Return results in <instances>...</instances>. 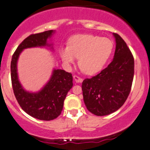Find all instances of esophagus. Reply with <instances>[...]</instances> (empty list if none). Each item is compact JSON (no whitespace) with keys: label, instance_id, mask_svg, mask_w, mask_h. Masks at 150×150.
<instances>
[{"label":"esophagus","instance_id":"esophagus-1","mask_svg":"<svg viewBox=\"0 0 150 150\" xmlns=\"http://www.w3.org/2000/svg\"><path fill=\"white\" fill-rule=\"evenodd\" d=\"M73 78H74V80H75V82H77V83H79V82H82V81H83V79L81 78V77H80L77 76V75H74Z\"/></svg>","mask_w":150,"mask_h":150}]
</instances>
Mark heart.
<instances>
[{"label": "heart", "mask_w": 150, "mask_h": 150, "mask_svg": "<svg viewBox=\"0 0 150 150\" xmlns=\"http://www.w3.org/2000/svg\"><path fill=\"white\" fill-rule=\"evenodd\" d=\"M113 49L111 39L93 34H77L70 39L68 46L60 49V56L67 66L74 64L79 58L80 68L88 75L102 69Z\"/></svg>", "instance_id": "heart-1"}]
</instances>
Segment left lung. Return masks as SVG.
Segmentation results:
<instances>
[{
	"mask_svg": "<svg viewBox=\"0 0 150 150\" xmlns=\"http://www.w3.org/2000/svg\"><path fill=\"white\" fill-rule=\"evenodd\" d=\"M116 50L113 61L100 73L82 82L85 104L96 116L111 114L126 101L134 76V58L126 43L113 33Z\"/></svg>",
	"mask_w": 150,
	"mask_h": 150,
	"instance_id": "obj_1",
	"label": "left lung"
}]
</instances>
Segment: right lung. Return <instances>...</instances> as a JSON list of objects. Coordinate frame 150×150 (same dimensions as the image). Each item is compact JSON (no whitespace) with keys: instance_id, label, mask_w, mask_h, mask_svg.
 I'll use <instances>...</instances> for the list:
<instances>
[{"instance_id":"obj_1","label":"right lung","mask_w":150,"mask_h":150,"mask_svg":"<svg viewBox=\"0 0 150 150\" xmlns=\"http://www.w3.org/2000/svg\"><path fill=\"white\" fill-rule=\"evenodd\" d=\"M55 31L48 30L31 34L22 42L14 54L10 64L13 92L21 108L30 116L42 120L56 118L61 113L67 94L73 87L72 74L61 69H53L52 75L43 88L37 92H30L23 88L18 78V61L24 49L48 46L53 49V44L48 42Z\"/></svg>"}]
</instances>
